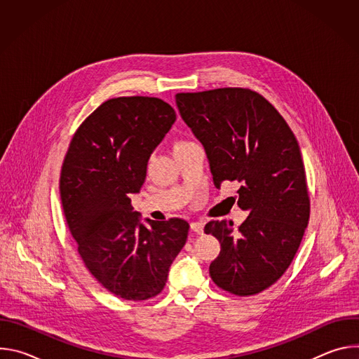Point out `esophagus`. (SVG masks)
I'll list each match as a JSON object with an SVG mask.
<instances>
[{"label":"esophagus","instance_id":"1","mask_svg":"<svg viewBox=\"0 0 359 359\" xmlns=\"http://www.w3.org/2000/svg\"><path fill=\"white\" fill-rule=\"evenodd\" d=\"M190 229H191L194 233L201 234V233H203V229H204V223H203V222H193V223L190 224Z\"/></svg>","mask_w":359,"mask_h":359}]
</instances>
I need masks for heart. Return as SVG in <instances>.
Instances as JSON below:
<instances>
[{
  "label": "heart",
  "mask_w": 359,
  "mask_h": 359,
  "mask_svg": "<svg viewBox=\"0 0 359 359\" xmlns=\"http://www.w3.org/2000/svg\"><path fill=\"white\" fill-rule=\"evenodd\" d=\"M184 143H187V142H177V143L175 144V147H177V146H180V144H184Z\"/></svg>",
  "instance_id": "b5f03b06"
}]
</instances>
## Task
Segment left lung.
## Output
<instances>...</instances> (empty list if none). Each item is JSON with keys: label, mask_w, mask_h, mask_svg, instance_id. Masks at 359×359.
Segmentation results:
<instances>
[{"label": "left lung", "mask_w": 359, "mask_h": 359, "mask_svg": "<svg viewBox=\"0 0 359 359\" xmlns=\"http://www.w3.org/2000/svg\"><path fill=\"white\" fill-rule=\"evenodd\" d=\"M176 105L206 150L215 186L238 182L237 204L250 213L237 231L226 220L204 227L222 245L210 277L234 295L259 294L290 267L309 226L298 142L278 111L251 89L177 93Z\"/></svg>", "instance_id": "8db88e82"}]
</instances>
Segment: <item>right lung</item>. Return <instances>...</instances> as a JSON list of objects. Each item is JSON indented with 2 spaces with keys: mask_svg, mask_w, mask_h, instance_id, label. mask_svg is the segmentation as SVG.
Masks as SVG:
<instances>
[{
  "mask_svg": "<svg viewBox=\"0 0 359 359\" xmlns=\"http://www.w3.org/2000/svg\"><path fill=\"white\" fill-rule=\"evenodd\" d=\"M175 121V109L159 97L109 99L78 128L62 163V209L81 257L97 283L123 299L161 294L187 240L186 220L146 219V227L130 203Z\"/></svg>",
  "mask_w": 359,
  "mask_h": 359,
  "instance_id": "1",
  "label": "right lung"
}]
</instances>
